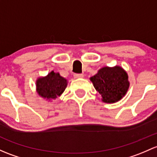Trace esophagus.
<instances>
[{
    "label": "esophagus",
    "instance_id": "34e87169",
    "mask_svg": "<svg viewBox=\"0 0 157 157\" xmlns=\"http://www.w3.org/2000/svg\"><path fill=\"white\" fill-rule=\"evenodd\" d=\"M74 78H83V74H74Z\"/></svg>",
    "mask_w": 157,
    "mask_h": 157
}]
</instances>
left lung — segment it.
<instances>
[{
  "label": "left lung",
  "mask_w": 157,
  "mask_h": 157,
  "mask_svg": "<svg viewBox=\"0 0 157 157\" xmlns=\"http://www.w3.org/2000/svg\"><path fill=\"white\" fill-rule=\"evenodd\" d=\"M90 80L95 90L101 95L102 101L108 104L121 100L130 86L128 74L120 65L101 67Z\"/></svg>",
  "instance_id": "1"
}]
</instances>
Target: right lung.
<instances>
[{
    "mask_svg": "<svg viewBox=\"0 0 157 157\" xmlns=\"http://www.w3.org/2000/svg\"><path fill=\"white\" fill-rule=\"evenodd\" d=\"M67 85V80L62 77L59 72L53 71L45 77H39L36 80V91L40 97L52 101L61 96Z\"/></svg>",
    "mask_w": 157,
    "mask_h": 157,
    "instance_id": "1",
    "label": "right lung"
}]
</instances>
